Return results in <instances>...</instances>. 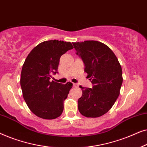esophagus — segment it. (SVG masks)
<instances>
[{"mask_svg":"<svg viewBox=\"0 0 147 147\" xmlns=\"http://www.w3.org/2000/svg\"><path fill=\"white\" fill-rule=\"evenodd\" d=\"M73 86H74V87H78V84H75V83H73Z\"/></svg>","mask_w":147,"mask_h":147,"instance_id":"34e87169","label":"esophagus"}]
</instances>
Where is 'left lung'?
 <instances>
[{
    "instance_id": "1",
    "label": "left lung",
    "mask_w": 147,
    "mask_h": 147,
    "mask_svg": "<svg viewBox=\"0 0 147 147\" xmlns=\"http://www.w3.org/2000/svg\"><path fill=\"white\" fill-rule=\"evenodd\" d=\"M77 54L85 64L84 71L93 84L84 88L78 110L87 118L100 117L109 111L120 94L122 71L118 60L105 44L97 41L74 43Z\"/></svg>"
}]
</instances>
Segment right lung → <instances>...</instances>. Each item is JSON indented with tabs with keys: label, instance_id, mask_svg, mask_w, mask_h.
I'll use <instances>...</instances> for the list:
<instances>
[{
	"label": "right lung",
	"instance_id": "1",
	"mask_svg": "<svg viewBox=\"0 0 147 147\" xmlns=\"http://www.w3.org/2000/svg\"><path fill=\"white\" fill-rule=\"evenodd\" d=\"M73 48L70 42L49 40L34 47L26 58L20 82L26 104L38 117L52 120L63 112V102L73 84L49 80L57 72L61 56Z\"/></svg>",
	"mask_w": 147,
	"mask_h": 147
}]
</instances>
